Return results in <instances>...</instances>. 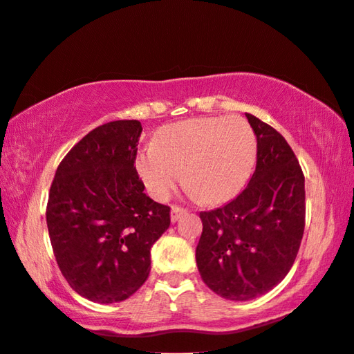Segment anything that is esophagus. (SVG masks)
Wrapping results in <instances>:
<instances>
[{
	"label": "esophagus",
	"mask_w": 354,
	"mask_h": 354,
	"mask_svg": "<svg viewBox=\"0 0 354 354\" xmlns=\"http://www.w3.org/2000/svg\"><path fill=\"white\" fill-rule=\"evenodd\" d=\"M185 213H187V210H185V208L178 207V205H172V210H171V221H172V223L178 221V219H180V216L185 215Z\"/></svg>",
	"instance_id": "1"
}]
</instances>
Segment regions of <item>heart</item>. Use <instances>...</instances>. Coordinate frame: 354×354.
I'll return each mask as SVG.
<instances>
[{
	"label": "heart",
	"instance_id": "b5f03b06",
	"mask_svg": "<svg viewBox=\"0 0 354 354\" xmlns=\"http://www.w3.org/2000/svg\"><path fill=\"white\" fill-rule=\"evenodd\" d=\"M257 142L239 115L196 118L163 127L138 153L136 167L155 199H166L182 178L204 202H223L245 187L256 163Z\"/></svg>",
	"mask_w": 354,
	"mask_h": 354
}]
</instances>
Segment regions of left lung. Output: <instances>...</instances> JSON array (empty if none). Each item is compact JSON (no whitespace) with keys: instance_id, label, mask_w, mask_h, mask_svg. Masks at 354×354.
Returning <instances> with one entry per match:
<instances>
[{"instance_id":"8db88e82","label":"left lung","mask_w":354,"mask_h":354,"mask_svg":"<svg viewBox=\"0 0 354 354\" xmlns=\"http://www.w3.org/2000/svg\"><path fill=\"white\" fill-rule=\"evenodd\" d=\"M257 138V163L234 201L201 212L196 262L202 281L219 297L254 299L290 271L304 232V174L286 139L246 114Z\"/></svg>"}]
</instances>
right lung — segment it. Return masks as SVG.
I'll use <instances>...</instances> for the list:
<instances>
[{"label":"right lung","mask_w":354,"mask_h":354,"mask_svg":"<svg viewBox=\"0 0 354 354\" xmlns=\"http://www.w3.org/2000/svg\"><path fill=\"white\" fill-rule=\"evenodd\" d=\"M142 127L114 120L75 144L51 183L46 225L57 266L75 292L100 304L130 298L150 273V248L171 208L144 193L135 161Z\"/></svg>","instance_id":"right-lung-1"}]
</instances>
